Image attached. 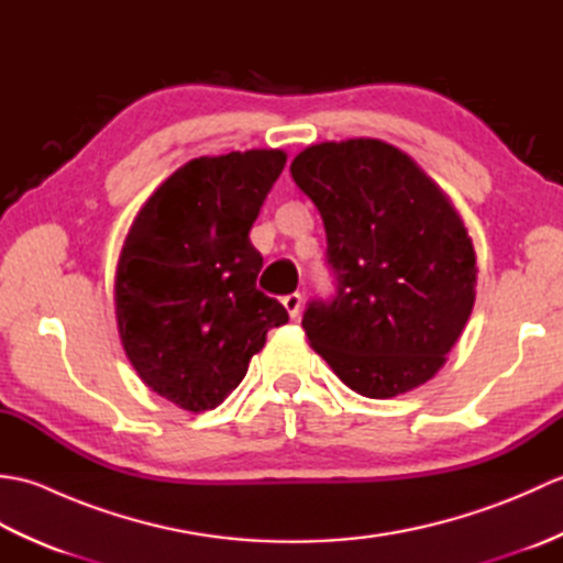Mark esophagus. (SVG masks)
I'll return each instance as SVG.
<instances>
[{"mask_svg": "<svg viewBox=\"0 0 563 563\" xmlns=\"http://www.w3.org/2000/svg\"><path fill=\"white\" fill-rule=\"evenodd\" d=\"M302 295L300 292H292V295H285L283 297V307L288 309V314L292 317V319H297L300 317V312H302Z\"/></svg>", "mask_w": 563, "mask_h": 563, "instance_id": "34e87169", "label": "esophagus"}]
</instances>
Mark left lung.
I'll use <instances>...</instances> for the list:
<instances>
[{
    "instance_id": "8db88e82",
    "label": "left lung",
    "mask_w": 563,
    "mask_h": 563,
    "mask_svg": "<svg viewBox=\"0 0 563 563\" xmlns=\"http://www.w3.org/2000/svg\"><path fill=\"white\" fill-rule=\"evenodd\" d=\"M327 230L339 280L302 327L345 387L391 399L435 377L472 314L476 254L450 196L373 137L321 142L290 164Z\"/></svg>"
}]
</instances>
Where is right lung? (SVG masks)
Masks as SVG:
<instances>
[{"instance_id": "obj_1", "label": "right lung", "mask_w": 563, "mask_h": 563, "mask_svg": "<svg viewBox=\"0 0 563 563\" xmlns=\"http://www.w3.org/2000/svg\"><path fill=\"white\" fill-rule=\"evenodd\" d=\"M283 150L198 157L135 214L115 266V321L135 373L186 411L220 406L244 379L285 307L256 290L249 239L280 176Z\"/></svg>"}]
</instances>
